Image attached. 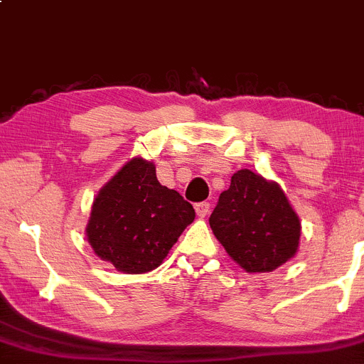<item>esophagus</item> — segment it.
Masks as SVG:
<instances>
[{
  "instance_id": "esophagus-1",
  "label": "esophagus",
  "mask_w": 364,
  "mask_h": 364,
  "mask_svg": "<svg viewBox=\"0 0 364 364\" xmlns=\"http://www.w3.org/2000/svg\"><path fill=\"white\" fill-rule=\"evenodd\" d=\"M194 208H196L198 217H207L210 212V203H207V201H201V203L194 205Z\"/></svg>"
}]
</instances>
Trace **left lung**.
<instances>
[{
	"label": "left lung",
	"instance_id": "left-lung-1",
	"mask_svg": "<svg viewBox=\"0 0 364 364\" xmlns=\"http://www.w3.org/2000/svg\"><path fill=\"white\" fill-rule=\"evenodd\" d=\"M210 228L228 256L247 273L273 272L298 252L301 223L277 182L238 170L220 193Z\"/></svg>",
	"mask_w": 364,
	"mask_h": 364
}]
</instances>
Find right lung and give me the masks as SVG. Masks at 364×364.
Returning a JSON list of instances; mask_svg holds the SVG:
<instances>
[{
  "instance_id": "add662e5",
  "label": "right lung",
  "mask_w": 364,
  "mask_h": 364,
  "mask_svg": "<svg viewBox=\"0 0 364 364\" xmlns=\"http://www.w3.org/2000/svg\"><path fill=\"white\" fill-rule=\"evenodd\" d=\"M194 217L193 205L157 182L156 164L136 156L96 194L85 237L100 259L136 275L163 263Z\"/></svg>"
}]
</instances>
